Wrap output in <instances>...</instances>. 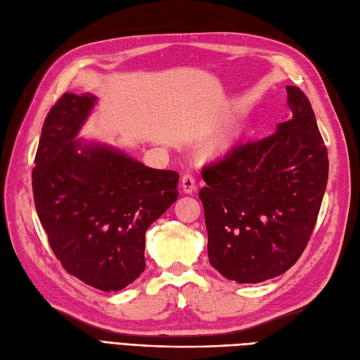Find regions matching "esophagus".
Segmentation results:
<instances>
[{
	"label": "esophagus",
	"instance_id": "obj_1",
	"mask_svg": "<svg viewBox=\"0 0 360 360\" xmlns=\"http://www.w3.org/2000/svg\"><path fill=\"white\" fill-rule=\"evenodd\" d=\"M181 188L184 193H195L197 191V183L195 179H193L192 174L186 172L184 176L181 177Z\"/></svg>",
	"mask_w": 360,
	"mask_h": 360
}]
</instances>
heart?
<instances>
[{"instance_id":"b5f03b06","label":"heart","mask_w":360,"mask_h":360,"mask_svg":"<svg viewBox=\"0 0 360 360\" xmlns=\"http://www.w3.org/2000/svg\"><path fill=\"white\" fill-rule=\"evenodd\" d=\"M230 142H231L230 133L222 134V136H219L218 139H215V142H213L212 151L217 153V154H219V153H222V151H226V150L230 147Z\"/></svg>"}]
</instances>
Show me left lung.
Masks as SVG:
<instances>
[{"label": "left lung", "instance_id": "obj_1", "mask_svg": "<svg viewBox=\"0 0 360 360\" xmlns=\"http://www.w3.org/2000/svg\"><path fill=\"white\" fill-rule=\"evenodd\" d=\"M292 118L202 169L210 265L236 283H260L300 259L321 207L327 148L307 96L286 86Z\"/></svg>", "mask_w": 360, "mask_h": 360}]
</instances>
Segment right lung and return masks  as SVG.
I'll return each mask as SVG.
<instances>
[{
  "label": "right lung",
  "instance_id": "right-lung-1",
  "mask_svg": "<svg viewBox=\"0 0 360 360\" xmlns=\"http://www.w3.org/2000/svg\"><path fill=\"white\" fill-rule=\"evenodd\" d=\"M96 104L65 94L48 112L33 168L37 217L62 266L121 290L145 269V231L179 197V174L148 168L112 145L77 139Z\"/></svg>",
  "mask_w": 360,
  "mask_h": 360
}]
</instances>
